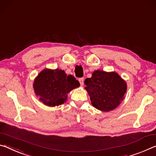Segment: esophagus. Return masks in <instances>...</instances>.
<instances>
[{
    "label": "esophagus",
    "mask_w": 156,
    "mask_h": 156,
    "mask_svg": "<svg viewBox=\"0 0 156 156\" xmlns=\"http://www.w3.org/2000/svg\"><path fill=\"white\" fill-rule=\"evenodd\" d=\"M79 81H80V85H81V86H82L83 85V83H84V79H83V78L79 79Z\"/></svg>",
    "instance_id": "34e87169"
}]
</instances>
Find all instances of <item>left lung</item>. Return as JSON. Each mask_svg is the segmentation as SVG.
Wrapping results in <instances>:
<instances>
[{"label": "left lung", "instance_id": "1", "mask_svg": "<svg viewBox=\"0 0 156 156\" xmlns=\"http://www.w3.org/2000/svg\"><path fill=\"white\" fill-rule=\"evenodd\" d=\"M84 83L92 105L104 112L116 108L123 101L127 90L126 81L115 72L95 70Z\"/></svg>", "mask_w": 156, "mask_h": 156}]
</instances>
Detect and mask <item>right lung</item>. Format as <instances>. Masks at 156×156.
<instances>
[{
	"label": "right lung",
	"instance_id": "obj_1",
	"mask_svg": "<svg viewBox=\"0 0 156 156\" xmlns=\"http://www.w3.org/2000/svg\"><path fill=\"white\" fill-rule=\"evenodd\" d=\"M80 86L73 75H67L64 70L45 68L34 79L33 88L35 95L45 105L55 107L66 101L68 94Z\"/></svg>",
	"mask_w": 156,
	"mask_h": 156
}]
</instances>
